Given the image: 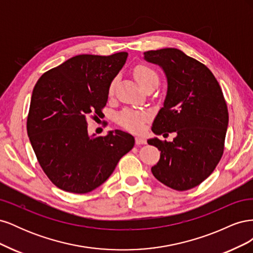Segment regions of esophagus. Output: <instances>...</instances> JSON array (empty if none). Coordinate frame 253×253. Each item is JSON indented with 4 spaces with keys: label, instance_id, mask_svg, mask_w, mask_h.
<instances>
[{
    "label": "esophagus",
    "instance_id": "34e87169",
    "mask_svg": "<svg viewBox=\"0 0 253 253\" xmlns=\"http://www.w3.org/2000/svg\"><path fill=\"white\" fill-rule=\"evenodd\" d=\"M135 141H136V144L137 145H142V144H145L147 143V140H145L143 137H136V139H135Z\"/></svg>",
    "mask_w": 253,
    "mask_h": 253
}]
</instances>
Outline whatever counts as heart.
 Returning <instances> with one entry per match:
<instances>
[{
	"mask_svg": "<svg viewBox=\"0 0 253 253\" xmlns=\"http://www.w3.org/2000/svg\"><path fill=\"white\" fill-rule=\"evenodd\" d=\"M134 77L139 84V86L143 89L144 87L150 85H158L159 77L157 73L147 65H137L134 71ZM115 85H116V79H114L109 86V95L112 96L114 94ZM148 118V114L145 112L134 111V110H125L122 111L118 116V124L126 128L132 129V131H140L143 127V122Z\"/></svg>",
	"mask_w": 253,
	"mask_h": 253,
	"instance_id": "1",
	"label": "heart"
}]
</instances>
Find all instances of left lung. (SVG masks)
<instances>
[{"mask_svg": "<svg viewBox=\"0 0 253 253\" xmlns=\"http://www.w3.org/2000/svg\"><path fill=\"white\" fill-rule=\"evenodd\" d=\"M164 71L168 88L153 121L156 135L176 133L173 141L148 140L160 151L152 173L177 191L192 189L214 171L224 152L228 110L223 91L208 67L177 48L143 52Z\"/></svg>", "mask_w": 253, "mask_h": 253, "instance_id": "8db88e82", "label": "left lung"}]
</instances>
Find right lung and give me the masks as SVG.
I'll return each mask as SVG.
<instances>
[{"label":"right lung","instance_id":"right-lung-1","mask_svg":"<svg viewBox=\"0 0 253 253\" xmlns=\"http://www.w3.org/2000/svg\"><path fill=\"white\" fill-rule=\"evenodd\" d=\"M127 52L79 55L41 76L33 90L27 134L44 173L66 192L95 190L132 150L134 137L120 129L89 135L86 118L108 102L109 86Z\"/></svg>","mask_w":253,"mask_h":253}]
</instances>
